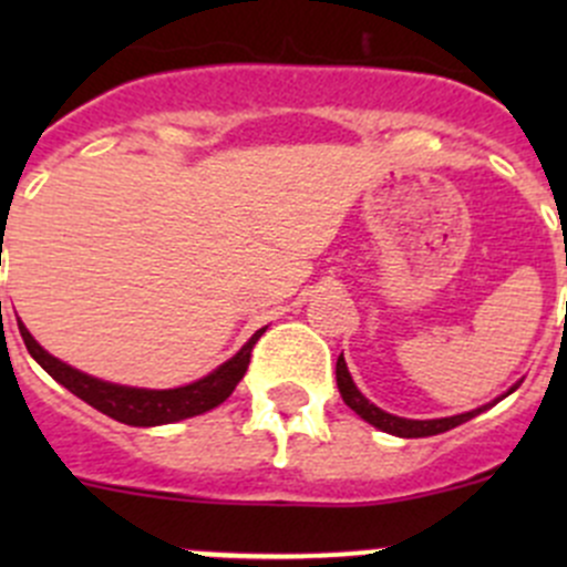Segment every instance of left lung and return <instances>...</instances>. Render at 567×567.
<instances>
[{
    "instance_id": "obj_1",
    "label": "left lung",
    "mask_w": 567,
    "mask_h": 567,
    "mask_svg": "<svg viewBox=\"0 0 567 567\" xmlns=\"http://www.w3.org/2000/svg\"><path fill=\"white\" fill-rule=\"evenodd\" d=\"M337 386H340V394H342V400H346L348 409L357 411L364 422H370V425L379 427V431L392 433V436H403V439L436 436V433L450 431V427H458L461 422L472 420V416H477L480 411L488 409V405H483V409L466 411V414H458V416H444V420H403V416L386 414V411H381L379 405L370 403V400L357 390V384H353L351 373H348V368H346V359L342 357H337ZM516 386H513V390H516Z\"/></svg>"
}]
</instances>
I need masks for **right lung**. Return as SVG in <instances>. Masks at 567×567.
I'll list each match as a JSON object with an SVG mask.
<instances>
[{"instance_id":"add662e5","label":"right lung","mask_w":567,"mask_h":567,"mask_svg":"<svg viewBox=\"0 0 567 567\" xmlns=\"http://www.w3.org/2000/svg\"><path fill=\"white\" fill-rule=\"evenodd\" d=\"M21 337H24L27 351L32 353V359L51 375L54 381H60L65 390H71L76 398H82L84 403H90L93 409H99L101 414L112 416V420L123 422V425L134 427H147V425H167V422L188 420V416H197L203 411L216 409L219 403H225L236 390L238 381L244 379L251 359V348L260 340V334L266 329L255 331L251 340L233 359H227L221 368H216L214 373L205 375V379L194 381L188 386H177V390H134V386H120V384H106V381L93 379L87 373H79L71 364L60 362V359L51 357L49 351L38 346L35 337L27 331L24 323H19Z\"/></svg>"}]
</instances>
